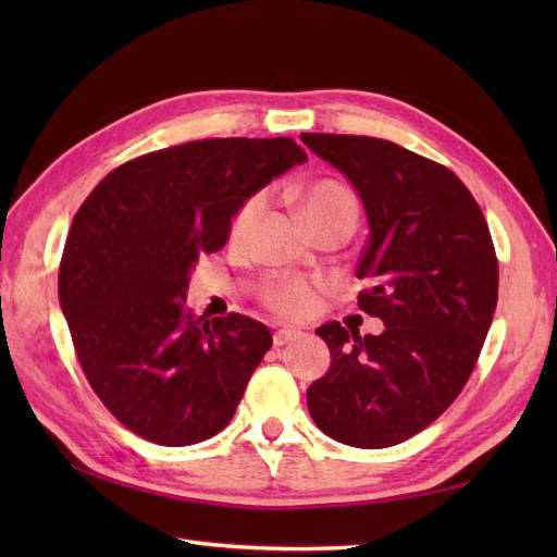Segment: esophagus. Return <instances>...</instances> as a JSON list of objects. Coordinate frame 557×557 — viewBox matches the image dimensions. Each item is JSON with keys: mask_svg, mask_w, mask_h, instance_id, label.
Returning a JSON list of instances; mask_svg holds the SVG:
<instances>
[{"mask_svg": "<svg viewBox=\"0 0 557 557\" xmlns=\"http://www.w3.org/2000/svg\"><path fill=\"white\" fill-rule=\"evenodd\" d=\"M301 333L299 330H289V327H282V330H277L275 335H272V342H275V347H285V345H289L292 339H297Z\"/></svg>", "mask_w": 557, "mask_h": 557, "instance_id": "34e87169", "label": "esophagus"}]
</instances>
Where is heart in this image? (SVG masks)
<instances>
[{"mask_svg":"<svg viewBox=\"0 0 557 557\" xmlns=\"http://www.w3.org/2000/svg\"><path fill=\"white\" fill-rule=\"evenodd\" d=\"M299 198H301L304 215L309 218L313 230L323 227V224H330V222H345V224H351V227L357 224L359 203L345 184H339L335 180H318L309 186H304ZM263 210H265L263 194H253L251 198H246L232 218L230 239L244 242L246 236L253 232L260 215H263ZM260 299H263V304L272 313L294 321V318H304L306 313H311L315 304V287L313 282L299 275L272 277L265 282L263 289H260Z\"/></svg>","mask_w":557,"mask_h":557,"instance_id":"1","label":"heart"}]
</instances>
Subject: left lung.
<instances>
[{
    "mask_svg": "<svg viewBox=\"0 0 557 557\" xmlns=\"http://www.w3.org/2000/svg\"><path fill=\"white\" fill-rule=\"evenodd\" d=\"M357 188L369 218L359 309L381 335L337 321L315 330L333 363L309 387V411L335 441L381 449L431 425L479 361L498 304L486 218L455 172L393 140L301 134Z\"/></svg>",
    "mask_w": 557,
    "mask_h": 557,
    "instance_id": "obj_1",
    "label": "left lung"
}]
</instances>
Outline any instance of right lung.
<instances>
[{
  "label": "right lung",
  "instance_id": "1",
  "mask_svg": "<svg viewBox=\"0 0 557 557\" xmlns=\"http://www.w3.org/2000/svg\"><path fill=\"white\" fill-rule=\"evenodd\" d=\"M301 162L285 136L191 140L120 164L83 200L59 304L90 387L128 431L184 447L232 421L272 335L242 313L196 318L188 275L244 200Z\"/></svg>",
  "mask_w": 557,
  "mask_h": 557
}]
</instances>
